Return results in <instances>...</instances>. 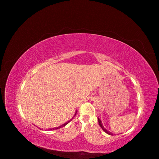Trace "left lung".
<instances>
[{"label":"left lung","instance_id":"8db88e82","mask_svg":"<svg viewBox=\"0 0 159 159\" xmlns=\"http://www.w3.org/2000/svg\"><path fill=\"white\" fill-rule=\"evenodd\" d=\"M98 122H99V126L101 127V128H102V129L103 130V131H105V132L107 134H109V135H113V134L112 133H111L110 131H109L108 130H107L106 129H105V128L103 127V124H102V121H101V120H100V119H99V118H98Z\"/></svg>","mask_w":159,"mask_h":159}]
</instances>
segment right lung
Wrapping results in <instances>:
<instances>
[{"label": "right lung", "mask_w": 159, "mask_h": 159, "mask_svg": "<svg viewBox=\"0 0 159 159\" xmlns=\"http://www.w3.org/2000/svg\"><path fill=\"white\" fill-rule=\"evenodd\" d=\"M76 113H77V111H75V113L74 114V116L73 117H72L70 120H69V121H68V122H66V123H65L64 124H63V125H60V126H59V127H55V128H52V129H48V130H56V129H60V128H61V127H64V126H66V125L67 124H68V123H69L71 121V120L72 119H73V118L75 116V115H76Z\"/></svg>", "instance_id": "1"}]
</instances>
